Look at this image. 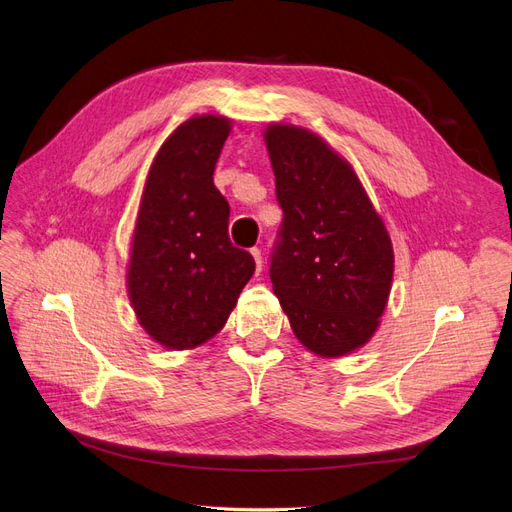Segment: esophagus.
I'll return each instance as SVG.
<instances>
[{"label":"esophagus","instance_id":"obj_1","mask_svg":"<svg viewBox=\"0 0 512 512\" xmlns=\"http://www.w3.org/2000/svg\"><path fill=\"white\" fill-rule=\"evenodd\" d=\"M251 255H253V259H255V266H257V272H259V270H261V266H263L261 249H257V246H253V249H251Z\"/></svg>","mask_w":512,"mask_h":512}]
</instances>
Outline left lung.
I'll return each mask as SVG.
<instances>
[{
    "mask_svg": "<svg viewBox=\"0 0 512 512\" xmlns=\"http://www.w3.org/2000/svg\"><path fill=\"white\" fill-rule=\"evenodd\" d=\"M266 145L282 208L274 293L301 344L344 356L369 342L386 308L394 272L386 225L352 166L314 132L272 124Z\"/></svg>",
    "mask_w": 512,
    "mask_h": 512,
    "instance_id": "obj_1",
    "label": "left lung"
}]
</instances>
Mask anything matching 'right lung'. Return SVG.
Wrapping results in <instances>:
<instances>
[{"label": "right lung", "instance_id": "obj_1", "mask_svg": "<svg viewBox=\"0 0 512 512\" xmlns=\"http://www.w3.org/2000/svg\"><path fill=\"white\" fill-rule=\"evenodd\" d=\"M223 116H196L170 135L145 181L132 236L128 295L141 327L170 350L221 331L255 259L230 242V204L213 183L230 135Z\"/></svg>", "mask_w": 512, "mask_h": 512}]
</instances>
